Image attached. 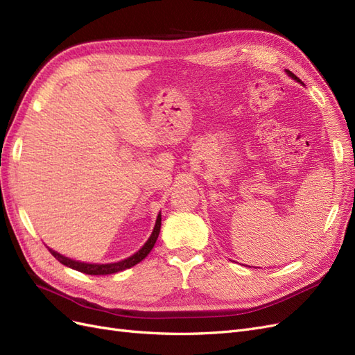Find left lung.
Wrapping results in <instances>:
<instances>
[{"mask_svg": "<svg viewBox=\"0 0 355 355\" xmlns=\"http://www.w3.org/2000/svg\"><path fill=\"white\" fill-rule=\"evenodd\" d=\"M286 72H287V73H288V75H290V77H292V78H293V80H296V81H300V80H299V78H297V77H296V75H295V73H293V72H292V71H286Z\"/></svg>", "mask_w": 355, "mask_h": 355, "instance_id": "1", "label": "left lung"}]
</instances>
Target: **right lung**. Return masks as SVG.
<instances>
[{
	"instance_id": "add662e5",
	"label": "right lung",
	"mask_w": 355,
	"mask_h": 355,
	"mask_svg": "<svg viewBox=\"0 0 355 355\" xmlns=\"http://www.w3.org/2000/svg\"><path fill=\"white\" fill-rule=\"evenodd\" d=\"M159 228H161V213L158 214L157 218V222H155V227H154V231L151 234V237L148 239V241L144 244V247L139 252H136L133 256L127 257V259L124 261H120V262H115V263H84V262H78V261H72L69 259V257H65L62 256L59 253H56L55 250H50V253L56 257V259L67 265L69 268H72V270H77L80 272H84V274H89V275H106V274H115V272H120V271H124L127 270V268H132L135 266L136 263L141 262L142 259H145V257L148 256V253L153 250V247L158 239V234H159Z\"/></svg>"
}]
</instances>
